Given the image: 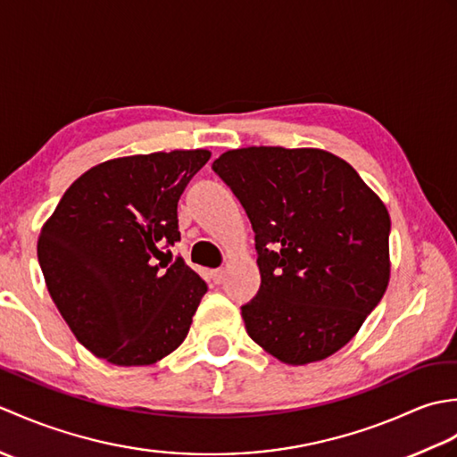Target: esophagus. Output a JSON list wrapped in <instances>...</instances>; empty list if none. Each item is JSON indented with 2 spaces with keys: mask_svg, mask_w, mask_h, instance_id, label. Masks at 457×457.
<instances>
[{
  "mask_svg": "<svg viewBox=\"0 0 457 457\" xmlns=\"http://www.w3.org/2000/svg\"><path fill=\"white\" fill-rule=\"evenodd\" d=\"M223 278H226V270H223V269L212 270V280H213V283L220 285V283H223Z\"/></svg>",
  "mask_w": 457,
  "mask_h": 457,
  "instance_id": "34e87169",
  "label": "esophagus"
}]
</instances>
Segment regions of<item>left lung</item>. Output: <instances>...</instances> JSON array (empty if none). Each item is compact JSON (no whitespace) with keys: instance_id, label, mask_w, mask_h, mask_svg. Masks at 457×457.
<instances>
[{"instance_id":"left-lung-1","label":"left lung","mask_w":457,"mask_h":457,"mask_svg":"<svg viewBox=\"0 0 457 457\" xmlns=\"http://www.w3.org/2000/svg\"><path fill=\"white\" fill-rule=\"evenodd\" d=\"M212 169L255 231L261 287L241 306L249 337L287 365L334 355L389 285L385 204L322 149H234Z\"/></svg>"}]
</instances>
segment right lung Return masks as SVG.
Segmentation results:
<instances>
[{"label":"right lung","instance_id":"1","mask_svg":"<svg viewBox=\"0 0 457 457\" xmlns=\"http://www.w3.org/2000/svg\"><path fill=\"white\" fill-rule=\"evenodd\" d=\"M210 157L192 149L100 162L45 221L37 255L46 288L96 357L153 365L187 337L208 287L180 257L156 259L180 241L179 200Z\"/></svg>","mask_w":457,"mask_h":457}]
</instances>
